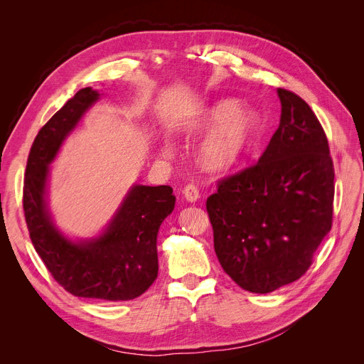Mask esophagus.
<instances>
[{
	"instance_id": "34e87169",
	"label": "esophagus",
	"mask_w": 364,
	"mask_h": 364,
	"mask_svg": "<svg viewBox=\"0 0 364 364\" xmlns=\"http://www.w3.org/2000/svg\"><path fill=\"white\" fill-rule=\"evenodd\" d=\"M183 197L188 203H196L199 200V190H197L196 185H186L183 188Z\"/></svg>"
}]
</instances>
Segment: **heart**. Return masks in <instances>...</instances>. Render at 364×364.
I'll return each mask as SVG.
<instances>
[{"mask_svg": "<svg viewBox=\"0 0 364 364\" xmlns=\"http://www.w3.org/2000/svg\"><path fill=\"white\" fill-rule=\"evenodd\" d=\"M181 130L186 135L209 134L200 142L197 156L213 173L234 168L255 144L261 130V117L252 107L241 106L234 98H223L205 106L183 121ZM165 155L170 147L164 146Z\"/></svg>", "mask_w": 364, "mask_h": 364, "instance_id": "1", "label": "heart"}]
</instances>
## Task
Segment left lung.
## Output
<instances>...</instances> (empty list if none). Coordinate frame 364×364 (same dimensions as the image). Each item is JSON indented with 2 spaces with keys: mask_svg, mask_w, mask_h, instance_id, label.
Masks as SVG:
<instances>
[{
  "mask_svg": "<svg viewBox=\"0 0 364 364\" xmlns=\"http://www.w3.org/2000/svg\"><path fill=\"white\" fill-rule=\"evenodd\" d=\"M279 127L257 165L220 182L206 209L223 270L270 293L299 279L331 229L334 168L325 132L299 95L277 90Z\"/></svg>",
  "mask_w": 364,
  "mask_h": 364,
  "instance_id": "obj_1",
  "label": "left lung"
}]
</instances>
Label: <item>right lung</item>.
<instances>
[{"mask_svg": "<svg viewBox=\"0 0 364 364\" xmlns=\"http://www.w3.org/2000/svg\"><path fill=\"white\" fill-rule=\"evenodd\" d=\"M100 98L83 87L39 130L27 161L24 214L33 246L65 290L90 299L130 301L158 277V232L176 203L171 186L134 183L109 223L90 238L68 237L48 206L50 165Z\"/></svg>", "mask_w": 364, "mask_h": 364, "instance_id": "1", "label": "right lung"}]
</instances>
